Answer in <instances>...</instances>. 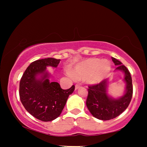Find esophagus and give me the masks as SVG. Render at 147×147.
Returning a JSON list of instances; mask_svg holds the SVG:
<instances>
[{"instance_id": "esophagus-1", "label": "esophagus", "mask_w": 147, "mask_h": 147, "mask_svg": "<svg viewBox=\"0 0 147 147\" xmlns=\"http://www.w3.org/2000/svg\"><path fill=\"white\" fill-rule=\"evenodd\" d=\"M80 84H76V85L75 86V90L78 89L80 88Z\"/></svg>"}]
</instances>
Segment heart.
Returning <instances> with one entry per match:
<instances>
[{"label":"heart","instance_id":"b5f03b06","mask_svg":"<svg viewBox=\"0 0 147 147\" xmlns=\"http://www.w3.org/2000/svg\"><path fill=\"white\" fill-rule=\"evenodd\" d=\"M111 70V63L108 60L90 58L76 65L67 75L76 80H85L90 85H96L102 82Z\"/></svg>","mask_w":147,"mask_h":147}]
</instances>
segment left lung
Returning a JSON list of instances; mask_svg holds the SVG:
<instances>
[{
	"label": "left lung",
	"mask_w": 147,
	"mask_h": 147,
	"mask_svg": "<svg viewBox=\"0 0 147 147\" xmlns=\"http://www.w3.org/2000/svg\"><path fill=\"white\" fill-rule=\"evenodd\" d=\"M111 59L117 66L115 71L124 73L125 90L123 95L115 98L108 94V79L96 85L89 86L86 106L92 115L102 121L110 120L119 116L128 108L132 97V80L130 72L118 59L113 57Z\"/></svg>",
	"instance_id": "obj_1"
}]
</instances>
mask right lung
Returning a JSON list of instances; mask_svg holds the SVG:
<instances>
[{"label":"right lung","instance_id":"add662e5","mask_svg":"<svg viewBox=\"0 0 147 147\" xmlns=\"http://www.w3.org/2000/svg\"><path fill=\"white\" fill-rule=\"evenodd\" d=\"M60 59L48 58L36 60L24 71L19 84L20 100L28 113L39 120L48 122L60 115L74 86L62 89L56 82H50L51 74L47 67L56 68Z\"/></svg>","mask_w":147,"mask_h":147}]
</instances>
